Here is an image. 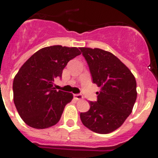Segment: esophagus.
Masks as SVG:
<instances>
[{
    "label": "esophagus",
    "mask_w": 158,
    "mask_h": 158,
    "mask_svg": "<svg viewBox=\"0 0 158 158\" xmlns=\"http://www.w3.org/2000/svg\"><path fill=\"white\" fill-rule=\"evenodd\" d=\"M74 98L76 99L77 100H80L83 99V96L81 94H74Z\"/></svg>",
    "instance_id": "34e87169"
}]
</instances>
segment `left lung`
<instances>
[{"label": "left lung", "mask_w": 158, "mask_h": 158, "mask_svg": "<svg viewBox=\"0 0 158 158\" xmlns=\"http://www.w3.org/2000/svg\"><path fill=\"white\" fill-rule=\"evenodd\" d=\"M89 65L93 81L100 91L97 101H89L90 109L80 115L82 123L98 134L120 127L130 115L137 98L135 76L111 52L99 48L80 47Z\"/></svg>", "instance_id": "obj_1"}]
</instances>
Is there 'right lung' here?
I'll return each mask as SVG.
<instances>
[{
    "mask_svg": "<svg viewBox=\"0 0 158 158\" xmlns=\"http://www.w3.org/2000/svg\"><path fill=\"white\" fill-rule=\"evenodd\" d=\"M77 47L51 46L35 53L20 67L13 80V100L19 116L35 129L58 123L72 93L54 88L68 62L80 55Z\"/></svg>",
    "mask_w": 158,
    "mask_h": 158,
    "instance_id": "1",
    "label": "right lung"
}]
</instances>
